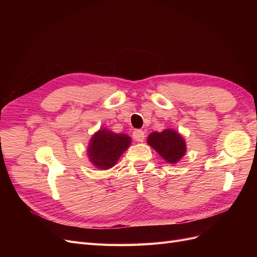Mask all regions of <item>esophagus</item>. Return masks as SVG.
I'll return each mask as SVG.
<instances>
[{"instance_id":"obj_1","label":"esophagus","mask_w":257,"mask_h":257,"mask_svg":"<svg viewBox=\"0 0 257 257\" xmlns=\"http://www.w3.org/2000/svg\"><path fill=\"white\" fill-rule=\"evenodd\" d=\"M145 137H146V134H145L144 131H142V130H135V131H134L133 138L135 139L136 142L143 143V142L145 141Z\"/></svg>"}]
</instances>
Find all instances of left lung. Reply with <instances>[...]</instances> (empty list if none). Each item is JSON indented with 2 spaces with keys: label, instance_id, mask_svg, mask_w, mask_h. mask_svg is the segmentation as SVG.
<instances>
[{
  "label": "left lung",
  "instance_id": "1",
  "mask_svg": "<svg viewBox=\"0 0 257 257\" xmlns=\"http://www.w3.org/2000/svg\"><path fill=\"white\" fill-rule=\"evenodd\" d=\"M147 143L169 164H177L186 152L184 138L173 128L153 132L148 136Z\"/></svg>",
  "mask_w": 257,
  "mask_h": 257
}]
</instances>
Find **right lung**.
Here are the masks:
<instances>
[{
  "label": "right lung",
  "mask_w": 257,
  "mask_h": 257,
  "mask_svg": "<svg viewBox=\"0 0 257 257\" xmlns=\"http://www.w3.org/2000/svg\"><path fill=\"white\" fill-rule=\"evenodd\" d=\"M131 143L132 138L126 134H116L105 127L99 128L89 142L88 159L97 169H109L116 164Z\"/></svg>",
  "instance_id": "1"
}]
</instances>
